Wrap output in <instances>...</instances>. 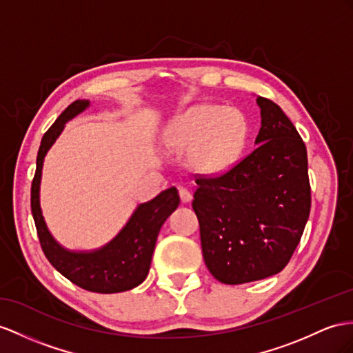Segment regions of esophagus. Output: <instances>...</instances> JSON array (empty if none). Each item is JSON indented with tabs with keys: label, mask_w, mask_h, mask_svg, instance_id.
Wrapping results in <instances>:
<instances>
[{
	"label": "esophagus",
	"mask_w": 353,
	"mask_h": 353,
	"mask_svg": "<svg viewBox=\"0 0 353 353\" xmlns=\"http://www.w3.org/2000/svg\"><path fill=\"white\" fill-rule=\"evenodd\" d=\"M179 195H180V200H182V203H189L192 200V194L189 192L186 188H179Z\"/></svg>",
	"instance_id": "esophagus-1"
}]
</instances>
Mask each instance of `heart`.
<instances>
[{"label": "heart", "instance_id": "heart-1", "mask_svg": "<svg viewBox=\"0 0 353 353\" xmlns=\"http://www.w3.org/2000/svg\"><path fill=\"white\" fill-rule=\"evenodd\" d=\"M248 134V122L240 112L198 104L167 125L164 146L170 152L188 150V167L195 173L221 176L240 161Z\"/></svg>", "mask_w": 353, "mask_h": 353}]
</instances>
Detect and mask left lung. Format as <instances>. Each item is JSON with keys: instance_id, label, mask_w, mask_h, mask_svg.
I'll return each instance as SVG.
<instances>
[{"instance_id": "obj_1", "label": "left lung", "mask_w": 353, "mask_h": 353, "mask_svg": "<svg viewBox=\"0 0 353 353\" xmlns=\"http://www.w3.org/2000/svg\"><path fill=\"white\" fill-rule=\"evenodd\" d=\"M255 150L227 173L198 177L192 209L204 263L227 285L277 274L291 259L310 214L307 150L276 103L258 97Z\"/></svg>"}]
</instances>
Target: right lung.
Returning <instances> with one entry per match:
<instances>
[{"mask_svg":"<svg viewBox=\"0 0 353 353\" xmlns=\"http://www.w3.org/2000/svg\"><path fill=\"white\" fill-rule=\"evenodd\" d=\"M88 107V99L71 103L43 135L31 186L32 218L44 255L62 276L90 292H123L139 286L148 277L159 230L168 216L177 209L180 198L177 189L173 186L162 191L153 200L139 204L121 232L103 248L88 252L62 248L52 237L41 214L40 182L43 161L65 123Z\"/></svg>","mask_w":353,"mask_h":353,"instance_id":"add662e5","label":"right lung"}]
</instances>
